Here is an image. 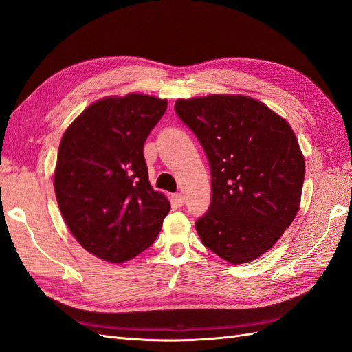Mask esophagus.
<instances>
[{"instance_id":"obj_1","label":"esophagus","mask_w":352,"mask_h":352,"mask_svg":"<svg viewBox=\"0 0 352 352\" xmlns=\"http://www.w3.org/2000/svg\"><path fill=\"white\" fill-rule=\"evenodd\" d=\"M172 198H173V201H175V204H176V206H179V207H180V206L184 204V195H182V194H175Z\"/></svg>"}]
</instances>
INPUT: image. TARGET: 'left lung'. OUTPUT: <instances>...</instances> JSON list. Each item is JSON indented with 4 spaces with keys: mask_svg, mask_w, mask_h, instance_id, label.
<instances>
[{
    "mask_svg": "<svg viewBox=\"0 0 352 352\" xmlns=\"http://www.w3.org/2000/svg\"><path fill=\"white\" fill-rule=\"evenodd\" d=\"M175 110L210 163L211 204L195 223L202 243L232 264L258 258L300 210L305 162L292 127L245 95L177 100Z\"/></svg>",
    "mask_w": 352,
    "mask_h": 352,
    "instance_id": "8db88e82",
    "label": "left lung"
}]
</instances>
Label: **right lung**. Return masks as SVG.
<instances>
[{"mask_svg": "<svg viewBox=\"0 0 352 352\" xmlns=\"http://www.w3.org/2000/svg\"><path fill=\"white\" fill-rule=\"evenodd\" d=\"M167 109L151 95L127 94L91 104L61 138L54 173L60 211L88 252L124 263L154 243L170 211L155 192L144 142Z\"/></svg>", "mask_w": 352, "mask_h": 352, "instance_id": "add662e5", "label": "right lung"}]
</instances>
